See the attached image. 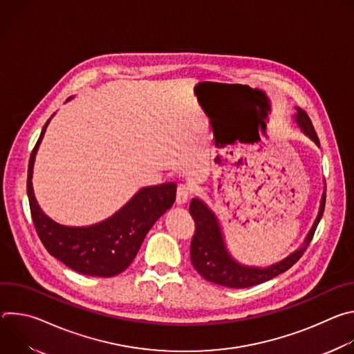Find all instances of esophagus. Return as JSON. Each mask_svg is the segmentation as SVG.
I'll use <instances>...</instances> for the list:
<instances>
[{"mask_svg":"<svg viewBox=\"0 0 354 354\" xmlns=\"http://www.w3.org/2000/svg\"><path fill=\"white\" fill-rule=\"evenodd\" d=\"M189 196H190V187L185 183L178 185V187H176V203L178 205H185L187 198H189Z\"/></svg>","mask_w":354,"mask_h":354,"instance_id":"34e87169","label":"esophagus"}]
</instances>
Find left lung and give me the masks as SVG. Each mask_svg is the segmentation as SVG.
Wrapping results in <instances>:
<instances>
[{"label": "left lung", "instance_id": "left-lung-1", "mask_svg": "<svg viewBox=\"0 0 354 354\" xmlns=\"http://www.w3.org/2000/svg\"><path fill=\"white\" fill-rule=\"evenodd\" d=\"M295 122L301 129V131L306 136H308L319 147V138L317 136V131L307 112L297 108ZM325 198H326V192H324L322 194L318 217L311 231L308 232L304 241V245H302L298 250H295L294 254L283 259L281 262L274 263L269 268H250V266L241 265L235 259H232L224 243L223 232L216 214L207 207L205 201L193 198L189 206V212L196 224V231L190 242V261L193 268L206 280L224 287H231V288L252 287V286L261 284L263 281H268L279 276L280 273H284L295 262H298V259L302 255H304L306 249L313 241L318 223L324 214Z\"/></svg>", "mask_w": 354, "mask_h": 354}]
</instances>
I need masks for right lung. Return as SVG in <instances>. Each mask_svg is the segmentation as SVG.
<instances>
[{"label":"right lung","mask_w":354,"mask_h":354,"mask_svg":"<svg viewBox=\"0 0 354 354\" xmlns=\"http://www.w3.org/2000/svg\"><path fill=\"white\" fill-rule=\"evenodd\" d=\"M48 122L50 119L40 133L28 167L26 190L36 232L48 254L70 269L88 276H116L130 266L151 227L172 207L176 185L171 182L142 187L116 214L99 224L62 225L41 212L32 187L35 157Z\"/></svg>","instance_id":"obj_1"}]
</instances>
